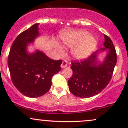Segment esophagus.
Masks as SVG:
<instances>
[{
  "mask_svg": "<svg viewBox=\"0 0 128 128\" xmlns=\"http://www.w3.org/2000/svg\"><path fill=\"white\" fill-rule=\"evenodd\" d=\"M67 61L66 60H63L62 62L61 65V67L62 68H64V67H67Z\"/></svg>",
  "mask_w": 128,
  "mask_h": 128,
  "instance_id": "34e87169",
  "label": "esophagus"
}]
</instances>
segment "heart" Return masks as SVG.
<instances>
[{"mask_svg":"<svg viewBox=\"0 0 128 128\" xmlns=\"http://www.w3.org/2000/svg\"><path fill=\"white\" fill-rule=\"evenodd\" d=\"M61 40L65 46L72 48V54L78 60L88 56L96 46V39L84 30L66 32L61 35Z\"/></svg>","mask_w":128,"mask_h":128,"instance_id":"1","label":"heart"}]
</instances>
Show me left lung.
I'll list each match as a JSON object with an SVG mask.
<instances>
[{"label": "left lung", "mask_w": 128, "mask_h": 128, "mask_svg": "<svg viewBox=\"0 0 128 128\" xmlns=\"http://www.w3.org/2000/svg\"><path fill=\"white\" fill-rule=\"evenodd\" d=\"M104 48L92 53L88 58L72 62L73 75L68 80V89L76 96L89 98L97 95L110 82L116 63V53L112 40L104 35ZM108 50L105 61L96 64V54L100 51Z\"/></svg>", "instance_id": "left-lung-1"}]
</instances>
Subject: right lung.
<instances>
[{
  "label": "right lung",
  "instance_id": "obj_1",
  "mask_svg": "<svg viewBox=\"0 0 128 128\" xmlns=\"http://www.w3.org/2000/svg\"><path fill=\"white\" fill-rule=\"evenodd\" d=\"M38 24L20 33L12 43L8 58V66L12 82L25 96L36 98L50 90L53 76L61 70L62 60L49 58L42 52L29 54L28 43L39 35Z\"/></svg>",
  "mask_w": 128,
  "mask_h": 128
}]
</instances>
